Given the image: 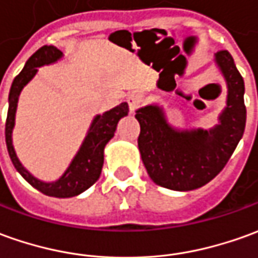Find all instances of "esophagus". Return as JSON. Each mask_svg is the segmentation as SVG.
Listing matches in <instances>:
<instances>
[{"mask_svg":"<svg viewBox=\"0 0 258 258\" xmlns=\"http://www.w3.org/2000/svg\"><path fill=\"white\" fill-rule=\"evenodd\" d=\"M126 101H127V105H129V111L135 112V109L142 104V95H140V94H136V92H133V94H131V95H127Z\"/></svg>","mask_w":258,"mask_h":258,"instance_id":"1","label":"esophagus"}]
</instances>
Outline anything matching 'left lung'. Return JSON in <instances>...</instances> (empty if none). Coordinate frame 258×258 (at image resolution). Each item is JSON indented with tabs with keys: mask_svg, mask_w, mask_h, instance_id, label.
<instances>
[{
	"mask_svg": "<svg viewBox=\"0 0 258 258\" xmlns=\"http://www.w3.org/2000/svg\"><path fill=\"white\" fill-rule=\"evenodd\" d=\"M214 61L227 88L226 106L215 126L174 127L159 104H149L136 111L142 161L157 185L174 191H191L205 185L221 173L243 138L246 126L243 77L227 50L216 51Z\"/></svg>",
	"mask_w": 258,
	"mask_h": 258,
	"instance_id": "obj_1",
	"label": "left lung"
}]
</instances>
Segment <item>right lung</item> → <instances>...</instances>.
<instances>
[{
    "mask_svg": "<svg viewBox=\"0 0 258 258\" xmlns=\"http://www.w3.org/2000/svg\"><path fill=\"white\" fill-rule=\"evenodd\" d=\"M63 57H64L63 51L58 50L57 47L43 46L28 58L22 72L18 74L11 85L10 97H8V115H7V123H5V142H7V149H8L14 167L33 188H36L37 191H40L44 195L54 197V198L77 197L98 180L102 166H104V149L106 143L113 138L119 120L125 118L129 112L127 104L122 102L118 106L112 108L111 111H106L102 115H95L78 152L73 157L64 173L61 174L57 180L42 181L36 178L35 175H32L19 161L14 149V143H12V132L15 127L18 101H19V95L22 90L37 74V69L43 66L54 64Z\"/></svg>",
    "mask_w": 258,
    "mask_h": 258,
    "instance_id": "obj_1",
    "label": "right lung"
}]
</instances>
